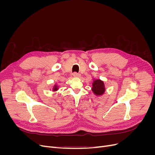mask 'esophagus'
Segmentation results:
<instances>
[{"label": "esophagus", "instance_id": "obj_1", "mask_svg": "<svg viewBox=\"0 0 155 155\" xmlns=\"http://www.w3.org/2000/svg\"><path fill=\"white\" fill-rule=\"evenodd\" d=\"M73 76L74 78H79V77H80V75H79L78 73H76V72H75V73L73 74Z\"/></svg>", "mask_w": 155, "mask_h": 155}]
</instances>
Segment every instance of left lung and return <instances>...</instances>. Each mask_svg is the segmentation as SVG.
Returning a JSON list of instances; mask_svg holds the SVG:
<instances>
[{"mask_svg":"<svg viewBox=\"0 0 155 155\" xmlns=\"http://www.w3.org/2000/svg\"><path fill=\"white\" fill-rule=\"evenodd\" d=\"M92 91L96 96H101L104 94L105 92V87L104 82L100 79H94L92 83Z\"/></svg>","mask_w":155,"mask_h":155,"instance_id":"obj_1","label":"left lung"}]
</instances>
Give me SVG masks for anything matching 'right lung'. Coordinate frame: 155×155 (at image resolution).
Returning a JSON list of instances; mask_svg holds the SVG:
<instances>
[{
	"label": "right lung",
	"instance_id": "1",
	"mask_svg": "<svg viewBox=\"0 0 155 155\" xmlns=\"http://www.w3.org/2000/svg\"><path fill=\"white\" fill-rule=\"evenodd\" d=\"M59 89V87L58 85H56V84H55V85H54L53 87H52V91L53 92H56L57 91H58Z\"/></svg>",
	"mask_w": 155,
	"mask_h": 155
}]
</instances>
